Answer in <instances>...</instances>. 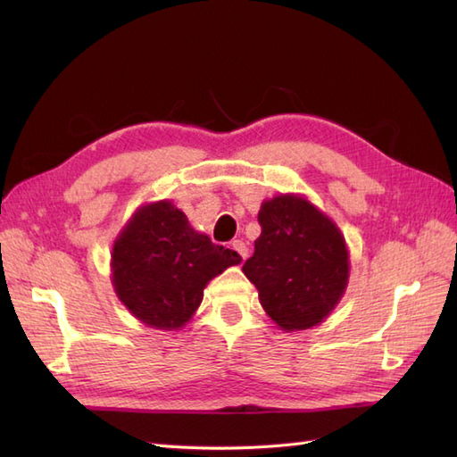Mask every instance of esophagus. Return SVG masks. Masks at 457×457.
I'll list each match as a JSON object with an SVG mask.
<instances>
[{
	"label": "esophagus",
	"mask_w": 457,
	"mask_h": 457,
	"mask_svg": "<svg viewBox=\"0 0 457 457\" xmlns=\"http://www.w3.org/2000/svg\"><path fill=\"white\" fill-rule=\"evenodd\" d=\"M231 249H234L236 251V253L241 257V259H247V253H249V249H247V245L244 244V241H241V239H236L234 241V244H231Z\"/></svg>",
	"instance_id": "1"
}]
</instances>
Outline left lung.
<instances>
[{
	"mask_svg": "<svg viewBox=\"0 0 457 457\" xmlns=\"http://www.w3.org/2000/svg\"><path fill=\"white\" fill-rule=\"evenodd\" d=\"M261 236L244 265L265 312L293 332L322 322L347 285V249L339 229L298 196L267 200Z\"/></svg>",
	"mask_w": 457,
	"mask_h": 457,
	"instance_id": "8db88e82",
	"label": "left lung"
}]
</instances>
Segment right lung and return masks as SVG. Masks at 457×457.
I'll list each match as a JSON object with an SVG mask.
<instances>
[{
  "label": "right lung",
  "instance_id": "1",
  "mask_svg": "<svg viewBox=\"0 0 457 457\" xmlns=\"http://www.w3.org/2000/svg\"><path fill=\"white\" fill-rule=\"evenodd\" d=\"M239 261L236 251L194 231L172 202H157L135 213L115 241L113 287L141 322L177 329L200 306L208 280Z\"/></svg>",
  "mask_w": 457,
  "mask_h": 457
}]
</instances>
